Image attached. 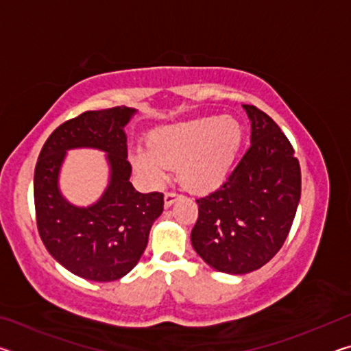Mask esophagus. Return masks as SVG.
I'll return each mask as SVG.
<instances>
[{
    "label": "esophagus",
    "mask_w": 351,
    "mask_h": 351,
    "mask_svg": "<svg viewBox=\"0 0 351 351\" xmlns=\"http://www.w3.org/2000/svg\"><path fill=\"white\" fill-rule=\"evenodd\" d=\"M176 198H178V193H175V192H167L164 195V204H165V207H170L171 204L175 203L176 201Z\"/></svg>",
    "instance_id": "1"
}]
</instances>
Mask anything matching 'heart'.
<instances>
[{
    "label": "heart",
    "instance_id": "b5f03b06",
    "mask_svg": "<svg viewBox=\"0 0 351 351\" xmlns=\"http://www.w3.org/2000/svg\"><path fill=\"white\" fill-rule=\"evenodd\" d=\"M243 128L230 116H206L165 123L148 133V148L132 162L139 175L161 186L178 167V178L193 193H209L228 180L239 156Z\"/></svg>",
    "mask_w": 351,
    "mask_h": 351
}]
</instances>
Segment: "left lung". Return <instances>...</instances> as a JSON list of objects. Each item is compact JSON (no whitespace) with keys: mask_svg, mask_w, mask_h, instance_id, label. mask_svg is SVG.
<instances>
[{"mask_svg":"<svg viewBox=\"0 0 351 351\" xmlns=\"http://www.w3.org/2000/svg\"><path fill=\"white\" fill-rule=\"evenodd\" d=\"M251 121V147L215 192L198 198L192 246L213 269L247 274L280 251L300 199V165L272 119L243 105Z\"/></svg>","mask_w":351,"mask_h":351,"instance_id":"left-lung-1","label":"left lung"}]
</instances>
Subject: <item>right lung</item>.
Listing matches in <instances>:
<instances>
[{
    "label": "right lung",
    "mask_w": 351,
    "mask_h": 351,
    "mask_svg": "<svg viewBox=\"0 0 351 351\" xmlns=\"http://www.w3.org/2000/svg\"><path fill=\"white\" fill-rule=\"evenodd\" d=\"M127 106L85 111L57 127L41 148L34 175L35 217L41 241L58 263L94 282L128 274L144 254L152 224L164 210V193H139L130 182ZM90 146L108 152L110 184L97 204L77 208L62 198L58 171L66 149Z\"/></svg>",
    "instance_id": "obj_1"
}]
</instances>
